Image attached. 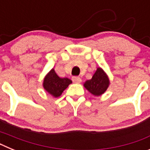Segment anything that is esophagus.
Returning a JSON list of instances; mask_svg holds the SVG:
<instances>
[{"instance_id": "obj_1", "label": "esophagus", "mask_w": 150, "mask_h": 150, "mask_svg": "<svg viewBox=\"0 0 150 150\" xmlns=\"http://www.w3.org/2000/svg\"><path fill=\"white\" fill-rule=\"evenodd\" d=\"M72 80L74 83H80L82 82L81 78H79V76H73Z\"/></svg>"}]
</instances>
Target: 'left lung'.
<instances>
[{"instance_id":"obj_1","label":"left lung","mask_w":150,"mask_h":150,"mask_svg":"<svg viewBox=\"0 0 150 150\" xmlns=\"http://www.w3.org/2000/svg\"><path fill=\"white\" fill-rule=\"evenodd\" d=\"M83 86L91 95L98 97L107 91L110 79L105 71L101 67H98L91 79L85 82Z\"/></svg>"}]
</instances>
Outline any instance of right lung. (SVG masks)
Returning a JSON list of instances; mask_svg holds the SVG:
<instances>
[{
  "label": "right lung",
  "mask_w": 150,
  "mask_h": 150,
  "mask_svg": "<svg viewBox=\"0 0 150 150\" xmlns=\"http://www.w3.org/2000/svg\"><path fill=\"white\" fill-rule=\"evenodd\" d=\"M71 83H72L71 79L66 77H59L55 73L54 68H52L45 76L43 86L50 95L54 98H58L61 96L62 92L68 87Z\"/></svg>",
  "instance_id": "add662e5"
}]
</instances>
